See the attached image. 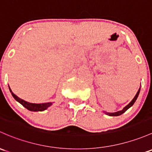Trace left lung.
Listing matches in <instances>:
<instances>
[{
    "mask_svg": "<svg viewBox=\"0 0 152 152\" xmlns=\"http://www.w3.org/2000/svg\"><path fill=\"white\" fill-rule=\"evenodd\" d=\"M140 88L139 89H138V92H137V94H136V95H135V96L134 97V98L132 99V101H131L130 103H129L128 105H126V106L124 107V108H123V109L122 110V111H117V112H115V113H105V114H106L107 115H108V116H119V115L122 114L123 113H124V112H125V111H127V110L129 108H130V107L132 106V105L134 104V103H135V100H136V99L138 98V95H139V92H140Z\"/></svg>",
    "mask_w": 152,
    "mask_h": 152,
    "instance_id": "left-lung-1",
    "label": "left lung"
}]
</instances>
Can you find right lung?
I'll return each mask as SVG.
<instances>
[{"label": "right lung", "mask_w": 152, "mask_h": 152, "mask_svg": "<svg viewBox=\"0 0 152 152\" xmlns=\"http://www.w3.org/2000/svg\"><path fill=\"white\" fill-rule=\"evenodd\" d=\"M9 89H10V92L12 93V96L14 97V98L17 101H18L20 104L23 105L25 108H26L27 109L29 110V111H42L46 110L48 107H49L50 105H52V103H40V104H38V103H28V102L25 101L22 99L20 98L19 97H17V95H14L12 92V91L11 90L10 87H9Z\"/></svg>", "instance_id": "1"}]
</instances>
